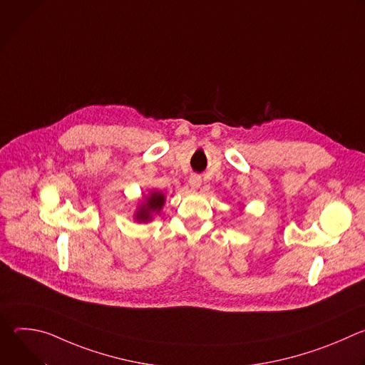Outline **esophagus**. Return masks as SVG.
Segmentation results:
<instances>
[{
	"mask_svg": "<svg viewBox=\"0 0 365 365\" xmlns=\"http://www.w3.org/2000/svg\"><path fill=\"white\" fill-rule=\"evenodd\" d=\"M189 185H190L192 189H199L200 185H202L200 176H199V175H192V176L189 178Z\"/></svg>",
	"mask_w": 365,
	"mask_h": 365,
	"instance_id": "34e87169",
	"label": "esophagus"
}]
</instances>
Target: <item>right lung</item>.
Listing matches in <instances>:
<instances>
[{"label": "right lung", "instance_id": "right-lung-1", "mask_svg": "<svg viewBox=\"0 0 365 365\" xmlns=\"http://www.w3.org/2000/svg\"><path fill=\"white\" fill-rule=\"evenodd\" d=\"M165 205V195L162 192L153 190L145 197V200L137 207L135 220L138 222H148L153 218V214H159Z\"/></svg>", "mask_w": 365, "mask_h": 365}]
</instances>
